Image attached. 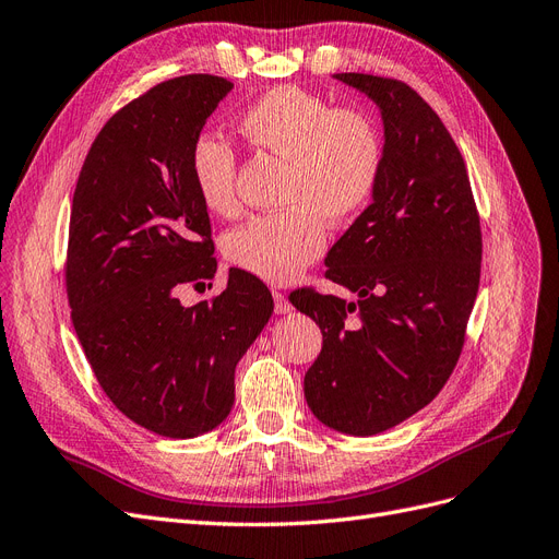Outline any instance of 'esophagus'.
<instances>
[{"label": "esophagus", "mask_w": 559, "mask_h": 559, "mask_svg": "<svg viewBox=\"0 0 559 559\" xmlns=\"http://www.w3.org/2000/svg\"><path fill=\"white\" fill-rule=\"evenodd\" d=\"M274 311L278 316H287V313L293 311V304L287 301V297L283 293H278V290H274Z\"/></svg>", "instance_id": "34e87169"}]
</instances>
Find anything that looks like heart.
<instances>
[{"label":"heart","instance_id":"b5f03b06","mask_svg":"<svg viewBox=\"0 0 559 559\" xmlns=\"http://www.w3.org/2000/svg\"><path fill=\"white\" fill-rule=\"evenodd\" d=\"M255 150L287 163L285 212L262 214L237 225L223 239L225 258L269 283L295 278L326 243L324 221L341 225L357 216L382 170V140L376 123L355 110L299 90L274 87L248 106L237 121ZM237 156L225 140L202 133L191 147V177L204 210L237 212Z\"/></svg>","mask_w":559,"mask_h":559}]
</instances>
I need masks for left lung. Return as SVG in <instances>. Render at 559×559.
Here are the masks:
<instances>
[{"label":"left lung","mask_w":559,"mask_h":559,"mask_svg":"<svg viewBox=\"0 0 559 559\" xmlns=\"http://www.w3.org/2000/svg\"><path fill=\"white\" fill-rule=\"evenodd\" d=\"M376 103L382 170L361 216L326 253V278L357 301L290 295L313 318L322 353L304 378L313 415L368 438L440 394L479 293L481 230L465 160L442 119L405 82L336 73Z\"/></svg>","instance_id":"left-lung-1"}]
</instances>
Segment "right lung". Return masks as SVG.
Returning a JSON list of instances; mask_svg holds the SVG:
<instances>
[{"label":"right lung","mask_w":559,"mask_h":559,"mask_svg":"<svg viewBox=\"0 0 559 559\" xmlns=\"http://www.w3.org/2000/svg\"><path fill=\"white\" fill-rule=\"evenodd\" d=\"M230 90L216 75H181L131 100L96 135L73 193L67 287L78 341L117 409L175 440L230 415L235 368L274 311L266 285L241 269L214 301L177 297L216 274L191 147Z\"/></svg>","instance_id":"add662e5"}]
</instances>
